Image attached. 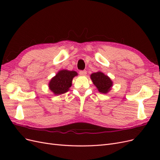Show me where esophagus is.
Instances as JSON below:
<instances>
[{"label":"esophagus","mask_w":160,"mask_h":160,"mask_svg":"<svg viewBox=\"0 0 160 160\" xmlns=\"http://www.w3.org/2000/svg\"><path fill=\"white\" fill-rule=\"evenodd\" d=\"M79 74L81 75H85L87 74V71L85 70H83V71H79Z\"/></svg>","instance_id":"1"}]
</instances>
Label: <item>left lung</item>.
Wrapping results in <instances>:
<instances>
[{"label":"left lung","instance_id":"8db88e82","mask_svg":"<svg viewBox=\"0 0 160 160\" xmlns=\"http://www.w3.org/2000/svg\"><path fill=\"white\" fill-rule=\"evenodd\" d=\"M91 79L100 93H107L110 91L113 82L109 77L101 72H97L91 75Z\"/></svg>","mask_w":160,"mask_h":160}]
</instances>
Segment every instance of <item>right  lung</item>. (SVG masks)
Wrapping results in <instances>:
<instances>
[{"instance_id":"obj_1","label":"right lung","mask_w":160,"mask_h":160,"mask_svg":"<svg viewBox=\"0 0 160 160\" xmlns=\"http://www.w3.org/2000/svg\"><path fill=\"white\" fill-rule=\"evenodd\" d=\"M77 73L74 71L62 70L52 78L49 82V88L55 95L65 93L69 91L72 85V80Z\"/></svg>"}]
</instances>
